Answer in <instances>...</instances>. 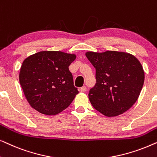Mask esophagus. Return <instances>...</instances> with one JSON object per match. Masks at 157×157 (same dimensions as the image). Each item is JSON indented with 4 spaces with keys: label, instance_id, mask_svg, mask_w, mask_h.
<instances>
[{
    "label": "esophagus",
    "instance_id": "34e87169",
    "mask_svg": "<svg viewBox=\"0 0 157 157\" xmlns=\"http://www.w3.org/2000/svg\"><path fill=\"white\" fill-rule=\"evenodd\" d=\"M80 90L82 92H85L86 91V86H82L80 89Z\"/></svg>",
    "mask_w": 157,
    "mask_h": 157
}]
</instances>
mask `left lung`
Masks as SVG:
<instances>
[{"label": "left lung", "instance_id": "obj_1", "mask_svg": "<svg viewBox=\"0 0 157 157\" xmlns=\"http://www.w3.org/2000/svg\"><path fill=\"white\" fill-rule=\"evenodd\" d=\"M86 56L96 68V83L89 98L94 108L106 117L128 111L138 99L144 71L134 56L121 51H88Z\"/></svg>", "mask_w": 157, "mask_h": 157}]
</instances>
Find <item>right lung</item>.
I'll return each mask as SVG.
<instances>
[{
    "label": "right lung",
    "instance_id": "right-lung-1",
    "mask_svg": "<svg viewBox=\"0 0 157 157\" xmlns=\"http://www.w3.org/2000/svg\"><path fill=\"white\" fill-rule=\"evenodd\" d=\"M74 53L40 51L23 61L19 81L32 108L46 115H56L71 104L76 94L68 66Z\"/></svg>",
    "mask_w": 157,
    "mask_h": 157
}]
</instances>
